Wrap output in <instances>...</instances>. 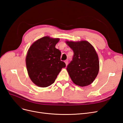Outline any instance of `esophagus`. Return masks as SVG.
<instances>
[{
    "label": "esophagus",
    "mask_w": 123,
    "mask_h": 123,
    "mask_svg": "<svg viewBox=\"0 0 123 123\" xmlns=\"http://www.w3.org/2000/svg\"><path fill=\"white\" fill-rule=\"evenodd\" d=\"M65 64H66V65L67 66L68 64V60H66L65 61Z\"/></svg>",
    "instance_id": "esophagus-1"
}]
</instances>
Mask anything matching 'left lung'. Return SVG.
<instances>
[{
  "instance_id": "8db88e82",
  "label": "left lung",
  "mask_w": 123,
  "mask_h": 123,
  "mask_svg": "<svg viewBox=\"0 0 123 123\" xmlns=\"http://www.w3.org/2000/svg\"><path fill=\"white\" fill-rule=\"evenodd\" d=\"M66 43L74 52L72 61L67 68L71 79L80 87L90 85L99 71L98 57L94 47L87 41Z\"/></svg>"
}]
</instances>
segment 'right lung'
<instances>
[{"mask_svg": "<svg viewBox=\"0 0 123 123\" xmlns=\"http://www.w3.org/2000/svg\"><path fill=\"white\" fill-rule=\"evenodd\" d=\"M59 38L45 36L36 40L28 50L25 62L29 76L33 83L47 87L54 83L66 64L61 61V52L55 48Z\"/></svg>", "mask_w": 123, "mask_h": 123, "instance_id": "add662e5", "label": "right lung"}]
</instances>
